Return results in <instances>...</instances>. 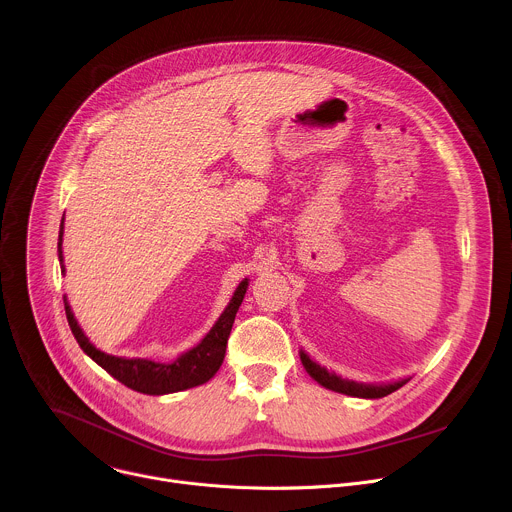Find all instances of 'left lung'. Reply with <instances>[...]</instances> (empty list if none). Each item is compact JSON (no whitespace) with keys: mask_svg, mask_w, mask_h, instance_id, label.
I'll return each mask as SVG.
<instances>
[{"mask_svg":"<svg viewBox=\"0 0 512 512\" xmlns=\"http://www.w3.org/2000/svg\"><path fill=\"white\" fill-rule=\"evenodd\" d=\"M300 360L304 364L306 373L322 387L334 391V393H342L348 397H360V399H381L391 395L393 391L401 389L405 383H409L411 377L407 379H399L393 383H358L352 379H342L340 375L328 371L322 364H318L316 360H312L304 350H300Z\"/></svg>","mask_w":512,"mask_h":512,"instance_id":"8db88e82","label":"left lung"}]
</instances>
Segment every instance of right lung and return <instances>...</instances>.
<instances>
[{
  "instance_id": "1",
  "label": "right lung",
  "mask_w": 512,
  "mask_h": 512,
  "mask_svg": "<svg viewBox=\"0 0 512 512\" xmlns=\"http://www.w3.org/2000/svg\"><path fill=\"white\" fill-rule=\"evenodd\" d=\"M62 235H64V216L60 221V231H58V261H60V273H66L64 267V257H62ZM249 279L245 277L225 308V312L218 316L214 326L208 330V334L190 350L182 352L178 358L172 362H158L152 358H127V356H115L99 350L85 330L79 326L75 314H72V308L64 296V310H66V320L68 326L75 334L79 346L87 356H91L101 369H105L113 379L123 383L125 387L143 393V395H168V393H178L184 389H192L198 385H204L210 381L216 371L221 369V364L225 360V350H227V340L235 322V316L239 312V306L247 294Z\"/></svg>"
}]
</instances>
